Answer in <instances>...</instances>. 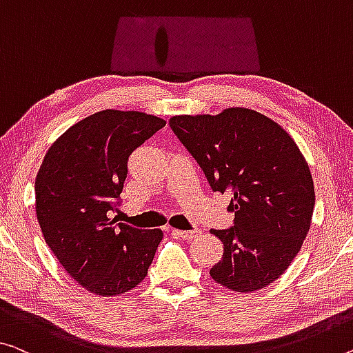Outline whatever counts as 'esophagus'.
Masks as SVG:
<instances>
[{
	"label": "esophagus",
	"instance_id": "34e87169",
	"mask_svg": "<svg viewBox=\"0 0 353 353\" xmlns=\"http://www.w3.org/2000/svg\"><path fill=\"white\" fill-rule=\"evenodd\" d=\"M173 233H175V235H178L180 238H183V240H186V241H191V240H194V238H197V236H200V233H202V230H199V229H194V230H173Z\"/></svg>",
	"mask_w": 353,
	"mask_h": 353
}]
</instances>
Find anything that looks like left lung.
Masks as SVG:
<instances>
[{"label": "left lung", "mask_w": 353, "mask_h": 353, "mask_svg": "<svg viewBox=\"0 0 353 353\" xmlns=\"http://www.w3.org/2000/svg\"><path fill=\"white\" fill-rule=\"evenodd\" d=\"M169 124L211 189L232 195L235 225L210 230L224 245L210 276L243 294L274 283L301 249L316 203L311 170L294 139L246 107L175 115Z\"/></svg>", "instance_id": "left-lung-1"}]
</instances>
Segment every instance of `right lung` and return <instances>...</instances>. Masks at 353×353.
<instances>
[{"mask_svg": "<svg viewBox=\"0 0 353 353\" xmlns=\"http://www.w3.org/2000/svg\"><path fill=\"white\" fill-rule=\"evenodd\" d=\"M164 126L165 120L145 112H96L59 135L39 167L34 191L42 236L91 294L117 296L148 274L164 233L117 225L108 211L118 210L129 156Z\"/></svg>", "mask_w": 353, "mask_h": 353, "instance_id": "obj_1", "label": "right lung"}]
</instances>
